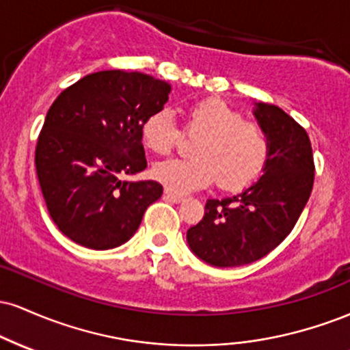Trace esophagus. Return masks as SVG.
<instances>
[{"mask_svg":"<svg viewBox=\"0 0 350 350\" xmlns=\"http://www.w3.org/2000/svg\"><path fill=\"white\" fill-rule=\"evenodd\" d=\"M163 198L166 199V200H170V202H174V204H180L184 200V198L183 196H179V194H176V192H171V191H164V194H163Z\"/></svg>","mask_w":350,"mask_h":350,"instance_id":"1","label":"esophagus"}]
</instances>
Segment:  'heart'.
Wrapping results in <instances>:
<instances>
[{
	"mask_svg": "<svg viewBox=\"0 0 350 350\" xmlns=\"http://www.w3.org/2000/svg\"><path fill=\"white\" fill-rule=\"evenodd\" d=\"M186 133L199 142L192 146L194 159H166L152 166V178L176 194H189L211 186L240 191L255 180L268 158V136L255 122L222 100L196 103L186 113ZM180 131L167 110L151 115L143 124V143L156 154L174 150Z\"/></svg>",
	"mask_w": 350,
	"mask_h": 350,
	"instance_id": "heart-1",
	"label": "heart"
}]
</instances>
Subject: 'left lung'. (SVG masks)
<instances>
[{"label":"left lung","instance_id":"obj_1","mask_svg":"<svg viewBox=\"0 0 350 350\" xmlns=\"http://www.w3.org/2000/svg\"><path fill=\"white\" fill-rule=\"evenodd\" d=\"M253 116L270 144L262 178L232 198L207 199L204 219L187 230L191 252L211 267H243L275 250L312 191L314 161L304 128L270 103H255Z\"/></svg>","mask_w":350,"mask_h":350}]
</instances>
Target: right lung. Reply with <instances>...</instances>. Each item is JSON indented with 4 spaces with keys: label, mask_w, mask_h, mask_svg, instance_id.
<instances>
[{
    "label": "right lung",
    "mask_w": 350,
    "mask_h": 350,
    "mask_svg": "<svg viewBox=\"0 0 350 350\" xmlns=\"http://www.w3.org/2000/svg\"><path fill=\"white\" fill-rule=\"evenodd\" d=\"M171 85L139 72L85 75L52 103L36 146L47 211L72 242L110 250L135 235L163 194L156 180H122L146 167L143 124L163 110Z\"/></svg>",
    "instance_id": "add662e5"
}]
</instances>
